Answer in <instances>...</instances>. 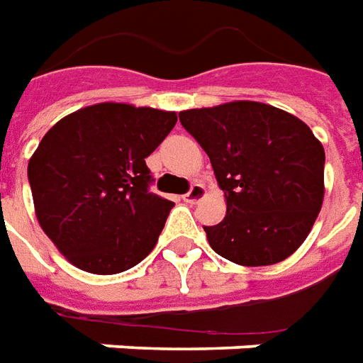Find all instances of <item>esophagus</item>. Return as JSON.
I'll use <instances>...</instances> for the list:
<instances>
[{
    "label": "esophagus",
    "mask_w": 363,
    "mask_h": 363,
    "mask_svg": "<svg viewBox=\"0 0 363 363\" xmlns=\"http://www.w3.org/2000/svg\"><path fill=\"white\" fill-rule=\"evenodd\" d=\"M205 195H207V189H205V185L195 184L191 189H189V191L185 193L184 201H185V203H197V201L203 199Z\"/></svg>",
    "instance_id": "obj_1"
}]
</instances>
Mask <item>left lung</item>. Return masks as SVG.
Returning a JSON list of instances; mask_svg holds the SVG:
<instances>
[{
  "label": "left lung",
  "instance_id": "left-lung-1",
  "mask_svg": "<svg viewBox=\"0 0 363 363\" xmlns=\"http://www.w3.org/2000/svg\"><path fill=\"white\" fill-rule=\"evenodd\" d=\"M179 121L208 155L226 199L224 220L205 226L211 247L243 267L290 257L325 195V150L311 129L251 100L184 110Z\"/></svg>",
  "mask_w": 363,
  "mask_h": 363
}]
</instances>
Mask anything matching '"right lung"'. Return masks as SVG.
<instances>
[{
	"instance_id": "right-lung-1",
	"label": "right lung",
	"mask_w": 363,
	"mask_h": 363,
	"mask_svg": "<svg viewBox=\"0 0 363 363\" xmlns=\"http://www.w3.org/2000/svg\"><path fill=\"white\" fill-rule=\"evenodd\" d=\"M176 121V112L100 102L42 137L28 160L34 213L71 265L118 274L155 250L174 203L149 191L145 158Z\"/></svg>"
}]
</instances>
